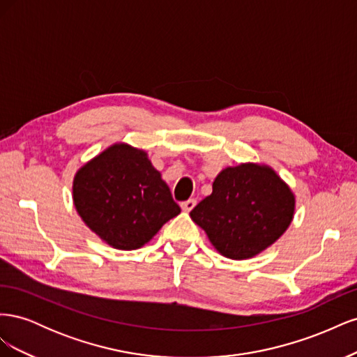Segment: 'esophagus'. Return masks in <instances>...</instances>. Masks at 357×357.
Wrapping results in <instances>:
<instances>
[{
  "label": "esophagus",
  "instance_id": "1",
  "mask_svg": "<svg viewBox=\"0 0 357 357\" xmlns=\"http://www.w3.org/2000/svg\"><path fill=\"white\" fill-rule=\"evenodd\" d=\"M197 205V199H188V201H185V202H181V210L183 211H186V213H189L193 207H195Z\"/></svg>",
  "mask_w": 357,
  "mask_h": 357
}]
</instances>
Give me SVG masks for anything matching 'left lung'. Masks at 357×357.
Wrapping results in <instances>:
<instances>
[{
    "instance_id": "1",
    "label": "left lung",
    "mask_w": 357,
    "mask_h": 357,
    "mask_svg": "<svg viewBox=\"0 0 357 357\" xmlns=\"http://www.w3.org/2000/svg\"><path fill=\"white\" fill-rule=\"evenodd\" d=\"M295 214V195L265 164L245 162L222 169L211 195L190 211L222 256L250 259L282 236Z\"/></svg>"
}]
</instances>
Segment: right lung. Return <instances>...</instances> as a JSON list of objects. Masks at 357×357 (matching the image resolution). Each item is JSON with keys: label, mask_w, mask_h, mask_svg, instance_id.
Returning <instances> with one entry per match:
<instances>
[{"label": "right lung", "mask_w": 357, "mask_h": 357, "mask_svg": "<svg viewBox=\"0 0 357 357\" xmlns=\"http://www.w3.org/2000/svg\"><path fill=\"white\" fill-rule=\"evenodd\" d=\"M73 201L86 226L119 250L143 247L181 211L144 150L126 143L79 168Z\"/></svg>", "instance_id": "1"}]
</instances>
